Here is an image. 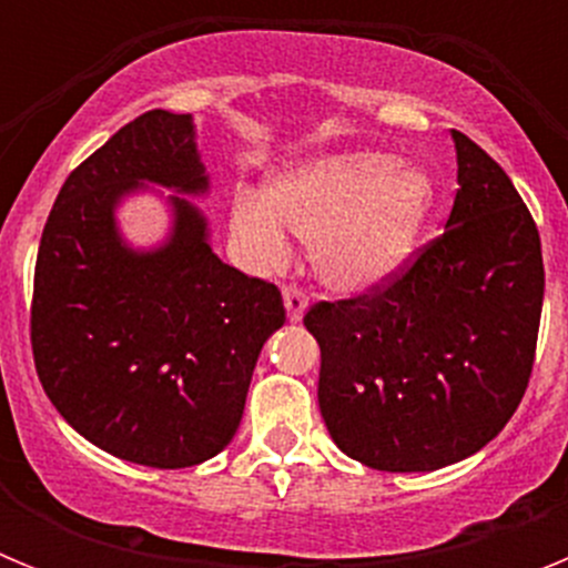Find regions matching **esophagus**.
Listing matches in <instances>:
<instances>
[{
    "mask_svg": "<svg viewBox=\"0 0 568 568\" xmlns=\"http://www.w3.org/2000/svg\"><path fill=\"white\" fill-rule=\"evenodd\" d=\"M284 307H287L290 321H301L304 313H307V293L301 287H295V284L284 287Z\"/></svg>",
    "mask_w": 568,
    "mask_h": 568,
    "instance_id": "34e87169",
    "label": "esophagus"
}]
</instances>
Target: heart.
I'll list each match as a JSON object with an SVG mask.
<instances>
[{"mask_svg":"<svg viewBox=\"0 0 568 568\" xmlns=\"http://www.w3.org/2000/svg\"><path fill=\"white\" fill-rule=\"evenodd\" d=\"M435 184L420 168L384 153L321 155L273 175L264 199L239 193L233 233L255 267L290 261L284 230L313 244L318 278L338 293L381 287L418 247Z\"/></svg>","mask_w":568,"mask_h":568,"instance_id":"b5f03b06","label":"heart"}]
</instances>
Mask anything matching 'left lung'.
<instances>
[{"label":"left lung","instance_id":"1","mask_svg":"<svg viewBox=\"0 0 568 568\" xmlns=\"http://www.w3.org/2000/svg\"><path fill=\"white\" fill-rule=\"evenodd\" d=\"M458 193L444 235L381 287L318 301V406L338 449L381 471H433L484 449L529 386L544 255L509 175L453 130Z\"/></svg>","mask_w":568,"mask_h":568}]
</instances>
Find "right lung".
<instances>
[{
  "instance_id": "add662e5",
  "label": "right lung",
  "mask_w": 568,
  "mask_h": 568,
  "mask_svg": "<svg viewBox=\"0 0 568 568\" xmlns=\"http://www.w3.org/2000/svg\"><path fill=\"white\" fill-rule=\"evenodd\" d=\"M144 182L207 193L193 115L148 110L68 175L39 241L30 346L50 404L82 438L184 469L233 440L284 301L213 253L184 195H170L162 247H128L115 207Z\"/></svg>"
}]
</instances>
